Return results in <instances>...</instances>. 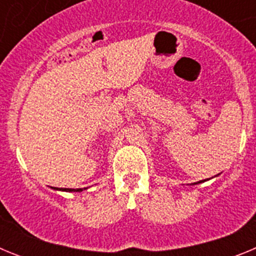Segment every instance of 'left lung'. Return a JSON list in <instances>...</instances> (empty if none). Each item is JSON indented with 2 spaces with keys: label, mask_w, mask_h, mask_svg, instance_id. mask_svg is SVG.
I'll use <instances>...</instances> for the list:
<instances>
[{
  "label": "left lung",
  "mask_w": 256,
  "mask_h": 256,
  "mask_svg": "<svg viewBox=\"0 0 256 256\" xmlns=\"http://www.w3.org/2000/svg\"><path fill=\"white\" fill-rule=\"evenodd\" d=\"M200 182H202V180H200ZM200 182H198V183H200Z\"/></svg>",
  "instance_id": "left-lung-1"
}]
</instances>
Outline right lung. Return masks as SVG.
I'll return each instance as SVG.
<instances>
[{"mask_svg":"<svg viewBox=\"0 0 256 256\" xmlns=\"http://www.w3.org/2000/svg\"><path fill=\"white\" fill-rule=\"evenodd\" d=\"M52 188H55V190H61V191H66V192H78V191H83L82 188H56V187H52Z\"/></svg>","mask_w":256,"mask_h":256,"instance_id":"right-lung-1","label":"right lung"}]
</instances>
